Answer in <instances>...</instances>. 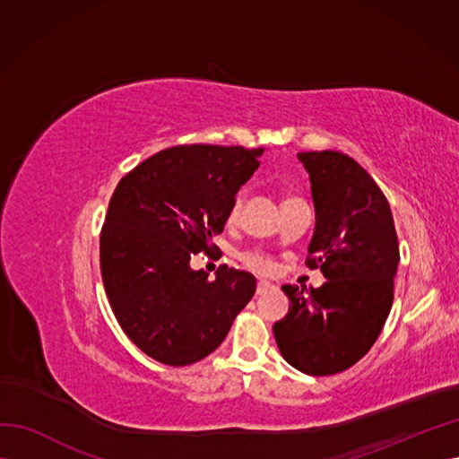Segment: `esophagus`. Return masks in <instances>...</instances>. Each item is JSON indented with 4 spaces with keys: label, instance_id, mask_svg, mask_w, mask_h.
Returning <instances> with one entry per match:
<instances>
[{
    "label": "esophagus",
    "instance_id": "esophagus-1",
    "mask_svg": "<svg viewBox=\"0 0 459 459\" xmlns=\"http://www.w3.org/2000/svg\"><path fill=\"white\" fill-rule=\"evenodd\" d=\"M268 289H270V283H268V281H258V285H256V295L266 293Z\"/></svg>",
    "mask_w": 459,
    "mask_h": 459
}]
</instances>
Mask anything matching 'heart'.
Returning a JSON list of instances; mask_svg holds the SVG:
<instances>
[{
  "label": "heart",
  "mask_w": 459,
  "mask_h": 459,
  "mask_svg": "<svg viewBox=\"0 0 459 459\" xmlns=\"http://www.w3.org/2000/svg\"><path fill=\"white\" fill-rule=\"evenodd\" d=\"M287 201H295L293 197L290 199H285ZM243 203H245V193L239 191L238 195L233 197V201L230 203V208H228V214H226V220L228 224H235V221L239 220L241 216V211H243ZM239 260L245 268L253 270L256 273H272L273 272V260L264 255V253H258V251H245L239 255Z\"/></svg>",
  "instance_id": "b5f03b06"
}]
</instances>
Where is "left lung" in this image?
Masks as SVG:
<instances>
[{
  "instance_id": "obj_1",
  "label": "left lung",
  "mask_w": 459,
  "mask_h": 459,
  "mask_svg": "<svg viewBox=\"0 0 459 459\" xmlns=\"http://www.w3.org/2000/svg\"><path fill=\"white\" fill-rule=\"evenodd\" d=\"M316 230L307 266L322 287L283 285L287 316L273 337L287 362L307 375H335L362 359L381 335L400 260L391 206L373 178L339 151H307Z\"/></svg>"
}]
</instances>
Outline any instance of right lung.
<instances>
[{
    "label": "right lung",
    "instance_id": "obj_1",
    "mask_svg": "<svg viewBox=\"0 0 459 459\" xmlns=\"http://www.w3.org/2000/svg\"><path fill=\"white\" fill-rule=\"evenodd\" d=\"M262 149L176 145L124 176L100 238L101 277L128 339L166 366L214 352L253 299L248 272L220 266L216 280L191 270L193 255H214L235 193L258 169Z\"/></svg>",
    "mask_w": 459,
    "mask_h": 459
}]
</instances>
